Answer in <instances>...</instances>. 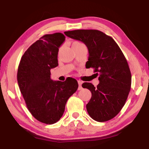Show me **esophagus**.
Here are the masks:
<instances>
[{"instance_id":"34e87169","label":"esophagus","mask_w":149,"mask_h":149,"mask_svg":"<svg viewBox=\"0 0 149 149\" xmlns=\"http://www.w3.org/2000/svg\"><path fill=\"white\" fill-rule=\"evenodd\" d=\"M77 82H78V90H80L82 89V87H81V84H82V81H80V80H78L77 81Z\"/></svg>"}]
</instances>
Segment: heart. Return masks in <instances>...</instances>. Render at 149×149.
I'll return each instance as SVG.
<instances>
[{"mask_svg": "<svg viewBox=\"0 0 149 149\" xmlns=\"http://www.w3.org/2000/svg\"><path fill=\"white\" fill-rule=\"evenodd\" d=\"M83 45V44L80 43V42L75 41V42H74V43H73L72 47H77V46H79V45Z\"/></svg>", "mask_w": 149, "mask_h": 149, "instance_id": "b5f03b06", "label": "heart"}]
</instances>
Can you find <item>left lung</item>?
Masks as SVG:
<instances>
[{
    "mask_svg": "<svg viewBox=\"0 0 149 149\" xmlns=\"http://www.w3.org/2000/svg\"><path fill=\"white\" fill-rule=\"evenodd\" d=\"M87 46L88 68L99 75L97 87L84 82L82 87L92 93L86 105L90 116L97 122H106L122 110L131 88V73L123 52L112 37L98 30H74L64 33Z\"/></svg>",
    "mask_w": 149,
    "mask_h": 149,
    "instance_id": "1",
    "label": "left lung"
}]
</instances>
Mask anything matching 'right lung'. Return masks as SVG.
Returning a JSON list of instances; mask_svg holds the SVG:
<instances>
[{
  "mask_svg": "<svg viewBox=\"0 0 149 149\" xmlns=\"http://www.w3.org/2000/svg\"><path fill=\"white\" fill-rule=\"evenodd\" d=\"M65 39L61 33L43 35L27 49L18 68V84L26 107L35 118L47 124L59 120L68 98L78 88L72 77L65 81L51 79L50 70L58 65L59 48Z\"/></svg>",
  "mask_w": 149,
  "mask_h": 149,
  "instance_id": "1",
  "label": "right lung"
}]
</instances>
